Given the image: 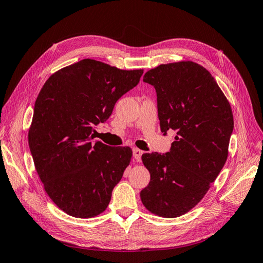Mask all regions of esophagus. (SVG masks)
<instances>
[{"label":"esophagus","instance_id":"34e87169","mask_svg":"<svg viewBox=\"0 0 263 263\" xmlns=\"http://www.w3.org/2000/svg\"><path fill=\"white\" fill-rule=\"evenodd\" d=\"M133 154H134L135 160H136L137 162H140V160H141V155L144 154V151L138 149V148H134V149H133Z\"/></svg>","mask_w":263,"mask_h":263}]
</instances>
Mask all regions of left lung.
I'll return each mask as SVG.
<instances>
[{"label":"left lung","instance_id":"obj_1","mask_svg":"<svg viewBox=\"0 0 263 263\" xmlns=\"http://www.w3.org/2000/svg\"><path fill=\"white\" fill-rule=\"evenodd\" d=\"M144 81L157 92L161 132L177 135L166 154H144L150 182L140 192L157 216L179 217L202 201L228 157L234 116L212 74L193 61L150 69Z\"/></svg>","mask_w":263,"mask_h":263}]
</instances>
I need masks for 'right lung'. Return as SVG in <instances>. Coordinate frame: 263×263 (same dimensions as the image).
Wrapping results in <instances>:
<instances>
[{"mask_svg": "<svg viewBox=\"0 0 263 263\" xmlns=\"http://www.w3.org/2000/svg\"><path fill=\"white\" fill-rule=\"evenodd\" d=\"M142 73L87 58L55 71L39 92L28 145L46 193L70 216L91 218L104 212L129 165V147L93 142L92 133Z\"/></svg>", "mask_w": 263, "mask_h": 263, "instance_id": "1", "label": "right lung"}]
</instances>
